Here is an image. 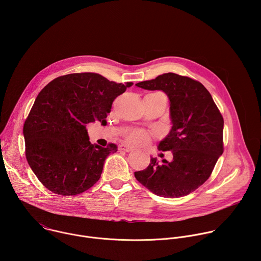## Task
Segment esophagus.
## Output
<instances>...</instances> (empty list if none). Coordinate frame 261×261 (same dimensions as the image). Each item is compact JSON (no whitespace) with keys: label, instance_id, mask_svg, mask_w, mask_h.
Returning <instances> with one entry per match:
<instances>
[{"label":"esophagus","instance_id":"esophagus-1","mask_svg":"<svg viewBox=\"0 0 261 261\" xmlns=\"http://www.w3.org/2000/svg\"><path fill=\"white\" fill-rule=\"evenodd\" d=\"M119 151L129 153V152H132V151H133V148L130 147V146H128V145H126V144H121V145L119 146Z\"/></svg>","mask_w":261,"mask_h":261}]
</instances>
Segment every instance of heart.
I'll list each match as a JSON object with an SVG mask.
<instances>
[{"label":"heart","instance_id":"obj_1","mask_svg":"<svg viewBox=\"0 0 261 261\" xmlns=\"http://www.w3.org/2000/svg\"><path fill=\"white\" fill-rule=\"evenodd\" d=\"M126 139L130 143H141L148 139V134L142 130H133L127 134Z\"/></svg>","mask_w":261,"mask_h":261}]
</instances>
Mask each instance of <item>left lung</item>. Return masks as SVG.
Instances as JSON below:
<instances>
[{"mask_svg":"<svg viewBox=\"0 0 261 261\" xmlns=\"http://www.w3.org/2000/svg\"><path fill=\"white\" fill-rule=\"evenodd\" d=\"M148 91H162L170 101L171 129L158 148L171 151L172 160L152 158L136 179L158 196L177 198L195 191L210 177L223 154L224 121L202 84L175 73L136 84Z\"/></svg>","mask_w":261,"mask_h":261,"instance_id":"8db88e82","label":"left lung"}]
</instances>
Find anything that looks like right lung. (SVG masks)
Returning a JSON list of instances; mask_svg holds the SVG:
<instances>
[{
  "instance_id": "right-lung-1",
  "label": "right lung",
  "mask_w": 261,
  "mask_h": 261,
  "mask_svg": "<svg viewBox=\"0 0 261 261\" xmlns=\"http://www.w3.org/2000/svg\"><path fill=\"white\" fill-rule=\"evenodd\" d=\"M132 85L86 72L60 76L42 89L24 122L23 137L28 163L45 188L69 196L98 181L105 159L118 146L92 144L86 127L106 123L114 100Z\"/></svg>"
}]
</instances>
